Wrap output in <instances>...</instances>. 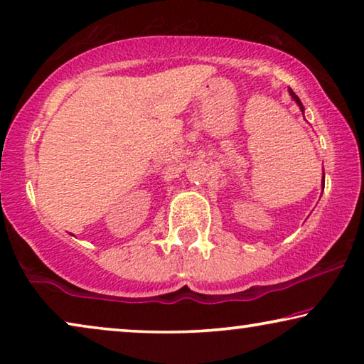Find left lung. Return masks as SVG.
Instances as JSON below:
<instances>
[{
	"instance_id": "8db88e82",
	"label": "left lung",
	"mask_w": 364,
	"mask_h": 364,
	"mask_svg": "<svg viewBox=\"0 0 364 364\" xmlns=\"http://www.w3.org/2000/svg\"><path fill=\"white\" fill-rule=\"evenodd\" d=\"M288 91H290V96L293 97V101H295V102L298 104V106H300V109H301V112H303V111H305V109H303V104H301V101H300V99H298V96H296V94H295V92H293V91H291V89H288Z\"/></svg>"
}]
</instances>
